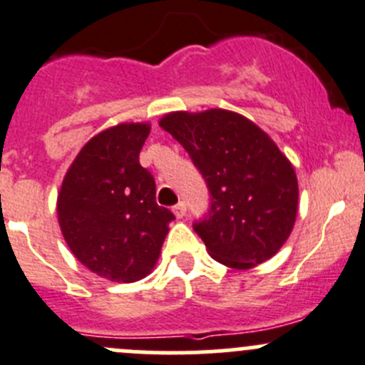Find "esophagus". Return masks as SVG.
<instances>
[{
    "instance_id": "34e87169",
    "label": "esophagus",
    "mask_w": 365,
    "mask_h": 365,
    "mask_svg": "<svg viewBox=\"0 0 365 365\" xmlns=\"http://www.w3.org/2000/svg\"><path fill=\"white\" fill-rule=\"evenodd\" d=\"M185 203H183V201H180L178 205H175V207H173V214L176 215V219H182L183 215H185Z\"/></svg>"
}]
</instances>
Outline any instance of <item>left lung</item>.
I'll use <instances>...</instances> for the list:
<instances>
[{"label":"left lung","mask_w":365,"mask_h":365,"mask_svg":"<svg viewBox=\"0 0 365 365\" xmlns=\"http://www.w3.org/2000/svg\"><path fill=\"white\" fill-rule=\"evenodd\" d=\"M158 125L189 153L210 190V210L194 222L214 260L251 269L278 253L298 215L291 160L253 121L222 108L169 112Z\"/></svg>","instance_id":"8db88e82"}]
</instances>
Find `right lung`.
<instances>
[{
  "instance_id": "1",
  "label": "right lung",
  "mask_w": 365,
  "mask_h": 365,
  "mask_svg": "<svg viewBox=\"0 0 365 365\" xmlns=\"http://www.w3.org/2000/svg\"><path fill=\"white\" fill-rule=\"evenodd\" d=\"M150 123H119L88 140L63 176L56 215L71 253L118 284L153 271L175 219L155 201V180L139 164Z\"/></svg>"
}]
</instances>
